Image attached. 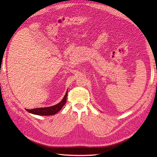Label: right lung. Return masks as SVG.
Instances as JSON below:
<instances>
[{"instance_id": "1", "label": "right lung", "mask_w": 157, "mask_h": 157, "mask_svg": "<svg viewBox=\"0 0 157 157\" xmlns=\"http://www.w3.org/2000/svg\"><path fill=\"white\" fill-rule=\"evenodd\" d=\"M67 91L66 92L64 98L59 103L56 104L55 105L48 107H43V108H36L33 109H26V111L30 113L34 114V115H42V116H49L53 115L56 114L58 111H59L61 108H62L66 103L67 100Z\"/></svg>"}]
</instances>
